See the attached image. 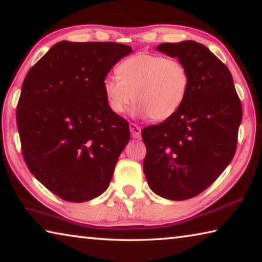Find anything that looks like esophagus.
<instances>
[{
    "label": "esophagus",
    "instance_id": "esophagus-1",
    "mask_svg": "<svg viewBox=\"0 0 262 262\" xmlns=\"http://www.w3.org/2000/svg\"><path fill=\"white\" fill-rule=\"evenodd\" d=\"M129 130H130V134L132 136L134 137V139H140L141 137V128L135 125V123H129Z\"/></svg>",
    "mask_w": 262,
    "mask_h": 262
}]
</instances>
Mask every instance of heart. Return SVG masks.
Instances as JSON below:
<instances>
[{
  "label": "heart",
  "mask_w": 262,
  "mask_h": 262,
  "mask_svg": "<svg viewBox=\"0 0 262 262\" xmlns=\"http://www.w3.org/2000/svg\"><path fill=\"white\" fill-rule=\"evenodd\" d=\"M118 77H106L103 91L114 113H125L133 99L132 114L165 120L173 115L187 96L188 69L178 60L140 52L127 57L117 68Z\"/></svg>",
  "instance_id": "1"
}]
</instances>
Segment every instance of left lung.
I'll return each mask as SVG.
<instances>
[{
    "mask_svg": "<svg viewBox=\"0 0 262 262\" xmlns=\"http://www.w3.org/2000/svg\"><path fill=\"white\" fill-rule=\"evenodd\" d=\"M156 50L187 67L190 83L181 107L144 127L143 171L154 193L167 200L196 196L219 178L236 152L242 103L227 66L200 42H165Z\"/></svg>",
    "mask_w": 262,
    "mask_h": 262,
    "instance_id": "obj_1",
    "label": "left lung"
}]
</instances>
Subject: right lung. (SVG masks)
<instances>
[{
  "label": "right lung",
  "instance_id": "obj_1",
  "mask_svg": "<svg viewBox=\"0 0 262 262\" xmlns=\"http://www.w3.org/2000/svg\"><path fill=\"white\" fill-rule=\"evenodd\" d=\"M132 52L117 42L63 40L24 79L16 112L24 161L66 201L103 194L130 139L128 122L108 107L103 82Z\"/></svg>",
  "mask_w": 262,
  "mask_h": 262
}]
</instances>
